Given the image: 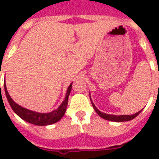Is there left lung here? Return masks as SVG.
I'll use <instances>...</instances> for the list:
<instances>
[{
  "label": "left lung",
  "instance_id": "obj_1",
  "mask_svg": "<svg viewBox=\"0 0 159 159\" xmlns=\"http://www.w3.org/2000/svg\"><path fill=\"white\" fill-rule=\"evenodd\" d=\"M91 95V94H90ZM90 99H91V96H90ZM91 102H92V105L93 106V108H94L95 111L98 114V116H101L102 118L105 119L106 120H110V121H115V122H124V121H129L131 120H133L136 117V116H138L139 114L140 113L141 111H139L137 113L134 114V115H121V116H116V115H110V114H106L102 112L101 111H99L98 109L96 107V106L94 105L93 102H92V100L91 99Z\"/></svg>",
  "mask_w": 159,
  "mask_h": 159
}]
</instances>
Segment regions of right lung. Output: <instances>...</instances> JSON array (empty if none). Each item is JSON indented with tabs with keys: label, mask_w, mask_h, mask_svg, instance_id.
Returning <instances> with one entry per match:
<instances>
[{
	"label": "right lung",
	"mask_w": 159,
	"mask_h": 159,
	"mask_svg": "<svg viewBox=\"0 0 159 159\" xmlns=\"http://www.w3.org/2000/svg\"><path fill=\"white\" fill-rule=\"evenodd\" d=\"M72 83L70 84L67 90V93H66V97H65L63 102L62 104L58 106V108L54 110V111L48 112V113H39V112H36V111H30L29 109H26L23 106H20L17 103L14 102L11 96L9 95L7 88H6V81L4 82V89L6 92V98L8 100V102L14 112L20 117L22 120H24L28 123L33 124L35 125L43 126V125H49L52 124L57 123V121H59L62 118V116H64L66 110H67V102H68V97H69L70 92L72 90Z\"/></svg>",
	"instance_id": "add662e5"
}]
</instances>
